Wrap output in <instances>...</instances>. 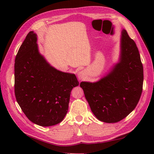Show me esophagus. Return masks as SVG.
<instances>
[{
    "instance_id": "obj_1",
    "label": "esophagus",
    "mask_w": 154,
    "mask_h": 154,
    "mask_svg": "<svg viewBox=\"0 0 154 154\" xmlns=\"http://www.w3.org/2000/svg\"><path fill=\"white\" fill-rule=\"evenodd\" d=\"M78 77L79 78V79H84V77H85V72L83 71H79V73H78Z\"/></svg>"
}]
</instances>
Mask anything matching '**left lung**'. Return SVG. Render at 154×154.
<instances>
[{
    "label": "left lung",
    "mask_w": 154,
    "mask_h": 154,
    "mask_svg": "<svg viewBox=\"0 0 154 154\" xmlns=\"http://www.w3.org/2000/svg\"><path fill=\"white\" fill-rule=\"evenodd\" d=\"M143 65L135 42L123 30L120 61L95 83L81 82L85 97L94 115L106 123H115L135 109L141 97Z\"/></svg>",
    "instance_id": "8db88e82"
}]
</instances>
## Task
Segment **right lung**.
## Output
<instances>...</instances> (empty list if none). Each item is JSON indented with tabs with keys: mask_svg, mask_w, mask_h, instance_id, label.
Here are the masks:
<instances>
[{
	"mask_svg": "<svg viewBox=\"0 0 154 154\" xmlns=\"http://www.w3.org/2000/svg\"><path fill=\"white\" fill-rule=\"evenodd\" d=\"M78 85L75 74L48 63L39 53L36 34L29 32L14 63L15 97L28 119L41 126L61 122L68 111L71 91Z\"/></svg>",
	"mask_w": 154,
	"mask_h": 154,
	"instance_id": "add662e5",
	"label": "right lung"
}]
</instances>
